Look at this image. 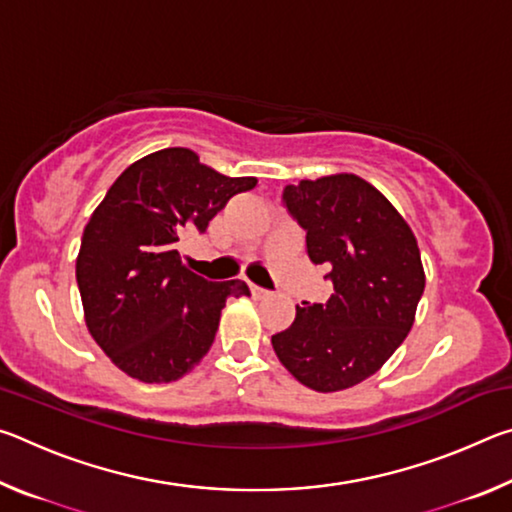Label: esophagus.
I'll return each instance as SVG.
<instances>
[{
    "instance_id": "obj_1",
    "label": "esophagus",
    "mask_w": 512,
    "mask_h": 512,
    "mask_svg": "<svg viewBox=\"0 0 512 512\" xmlns=\"http://www.w3.org/2000/svg\"><path fill=\"white\" fill-rule=\"evenodd\" d=\"M250 293H253V298H268V296H271V291L257 287V284H250Z\"/></svg>"
}]
</instances>
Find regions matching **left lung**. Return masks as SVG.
<instances>
[{
	"instance_id": "1",
	"label": "left lung",
	"mask_w": 512,
	"mask_h": 512,
	"mask_svg": "<svg viewBox=\"0 0 512 512\" xmlns=\"http://www.w3.org/2000/svg\"><path fill=\"white\" fill-rule=\"evenodd\" d=\"M282 203L334 293L325 305L296 307L273 350L300 384L343 391L375 375L411 332L424 291L418 241L388 198L354 173L287 185Z\"/></svg>"
}]
</instances>
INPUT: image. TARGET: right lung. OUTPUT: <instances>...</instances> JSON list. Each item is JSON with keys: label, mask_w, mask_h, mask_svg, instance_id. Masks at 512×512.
<instances>
[{"label": "right lung", "mask_w": 512, "mask_h": 512, "mask_svg": "<svg viewBox=\"0 0 512 512\" xmlns=\"http://www.w3.org/2000/svg\"><path fill=\"white\" fill-rule=\"evenodd\" d=\"M255 178H230L189 149L131 164L90 216L76 259L85 323L110 361L146 384L176 381L201 361L230 296L246 282L187 271L178 241L203 235L214 214Z\"/></svg>", "instance_id": "1"}]
</instances>
